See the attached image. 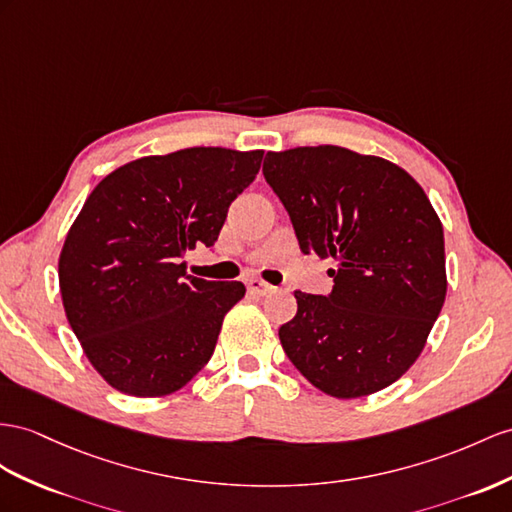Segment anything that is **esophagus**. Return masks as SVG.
<instances>
[{
	"instance_id": "34e87169",
	"label": "esophagus",
	"mask_w": 512,
	"mask_h": 512,
	"mask_svg": "<svg viewBox=\"0 0 512 512\" xmlns=\"http://www.w3.org/2000/svg\"><path fill=\"white\" fill-rule=\"evenodd\" d=\"M246 287H248V292L257 294V296H264V294H268L272 290V287L268 283L261 281V279H248Z\"/></svg>"
}]
</instances>
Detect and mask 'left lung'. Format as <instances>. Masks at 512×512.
Returning a JSON list of instances; mask_svg holds the SVG:
<instances>
[{"instance_id":"8db88e82","label":"left lung","mask_w":512,"mask_h":512,"mask_svg":"<svg viewBox=\"0 0 512 512\" xmlns=\"http://www.w3.org/2000/svg\"><path fill=\"white\" fill-rule=\"evenodd\" d=\"M264 177L300 251L333 261L329 296L294 292L285 355L335 398L389 387L419 357L448 290L428 196L400 166L333 144L270 151Z\"/></svg>"}]
</instances>
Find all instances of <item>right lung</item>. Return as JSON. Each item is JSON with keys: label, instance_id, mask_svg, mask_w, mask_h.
Returning a JSON list of instances; mask_svg holds the SVG:
<instances>
[{"label": "right lung", "instance_id": "add662e5", "mask_svg": "<svg viewBox=\"0 0 512 512\" xmlns=\"http://www.w3.org/2000/svg\"><path fill=\"white\" fill-rule=\"evenodd\" d=\"M264 151L192 147L116 168L64 240V311L88 361L138 398L166 396L212 359L240 281L186 277L179 259L212 248Z\"/></svg>", "mask_w": 512, "mask_h": 512}]
</instances>
